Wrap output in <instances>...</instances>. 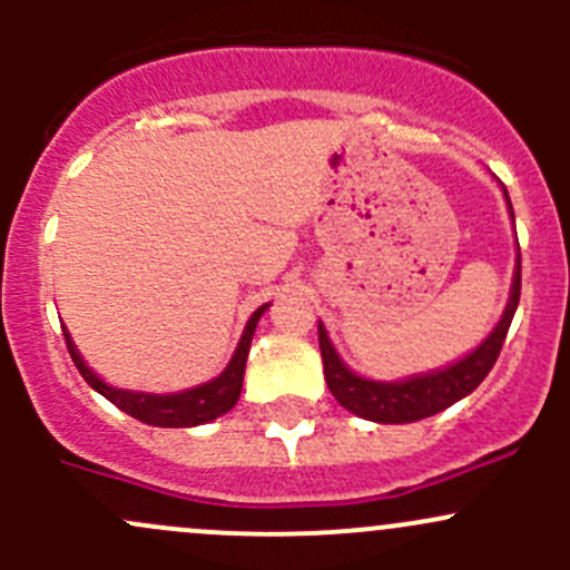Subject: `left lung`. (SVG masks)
Here are the masks:
<instances>
[{
  "instance_id": "8db88e82",
  "label": "left lung",
  "mask_w": 570,
  "mask_h": 570,
  "mask_svg": "<svg viewBox=\"0 0 570 570\" xmlns=\"http://www.w3.org/2000/svg\"><path fill=\"white\" fill-rule=\"evenodd\" d=\"M504 198H508V189H504ZM508 206H510V198H508ZM510 215H513V206H510ZM519 297H521V256H519V264H515L510 303L508 308H504L499 325L493 327L491 336H488L474 353L465 355V358L458 361V364H452L450 370L430 372V375H419L402 383L366 381V377H358L355 372H350L347 366L338 361L333 344L327 342L325 327L320 325V350H322V366H325L327 389H331V394L336 396L338 405L353 411L355 416L370 419V422L405 424V422H419V419L433 416V413L455 405L458 400H463L465 394H471L482 381H485L488 372H491L493 364H497L499 353H502L504 336H508L510 322H513L515 308H519Z\"/></svg>"
}]
</instances>
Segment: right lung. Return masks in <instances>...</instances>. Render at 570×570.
Returning a JSON list of instances; mask_svg holds the SVG:
<instances>
[{
    "mask_svg": "<svg viewBox=\"0 0 570 570\" xmlns=\"http://www.w3.org/2000/svg\"><path fill=\"white\" fill-rule=\"evenodd\" d=\"M264 308L267 306L253 312L248 325H245L243 338H239L237 344V353H234L232 364L226 366V372H223L220 377H215V381L204 383V386L198 389H189V392H181V394H137V392H124V389L107 386L101 377H96L94 372L88 370L82 355H79L77 347H73L68 331L62 333H66L68 353H71L73 364H77L79 375L88 381L90 389H96L101 396H107L112 405H118L120 411L140 419V422L154 424V428H195V424H204V422H212V419L223 416V413H228L234 405H237L239 392H243L245 361H248L250 338H253V331H256L258 317L264 314Z\"/></svg>",
    "mask_w": 570,
    "mask_h": 570,
    "instance_id": "obj_1",
    "label": "right lung"
}]
</instances>
